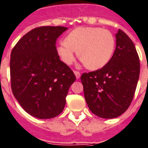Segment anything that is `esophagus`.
Returning <instances> with one entry per match:
<instances>
[{"label": "esophagus", "instance_id": "1", "mask_svg": "<svg viewBox=\"0 0 148 148\" xmlns=\"http://www.w3.org/2000/svg\"><path fill=\"white\" fill-rule=\"evenodd\" d=\"M74 74H75V76H76V77H77V79L80 78V77H81V73H80V72H78V71H74Z\"/></svg>", "mask_w": 148, "mask_h": 148}]
</instances>
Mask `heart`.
Segmentation results:
<instances>
[{"label":"heart","instance_id":"1","mask_svg":"<svg viewBox=\"0 0 148 148\" xmlns=\"http://www.w3.org/2000/svg\"><path fill=\"white\" fill-rule=\"evenodd\" d=\"M115 49V40L110 30L99 27H78L71 31L66 40L60 42L57 52L66 64L74 62L75 54L89 69L103 67L110 60Z\"/></svg>","mask_w":148,"mask_h":148}]
</instances>
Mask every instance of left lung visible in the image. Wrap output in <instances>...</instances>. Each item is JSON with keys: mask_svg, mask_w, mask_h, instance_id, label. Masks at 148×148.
<instances>
[{"mask_svg": "<svg viewBox=\"0 0 148 148\" xmlns=\"http://www.w3.org/2000/svg\"><path fill=\"white\" fill-rule=\"evenodd\" d=\"M140 60L134 44L121 29L116 34L114 55L103 68L81 76L89 110L103 119L124 113L132 103L140 76Z\"/></svg>", "mask_w": 148, "mask_h": 148, "instance_id": "1", "label": "left lung"}]
</instances>
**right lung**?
Returning <instances> with one entry per match:
<instances>
[{
    "instance_id": "add662e5",
    "label": "right lung",
    "mask_w": 148,
    "mask_h": 148,
    "mask_svg": "<svg viewBox=\"0 0 148 148\" xmlns=\"http://www.w3.org/2000/svg\"><path fill=\"white\" fill-rule=\"evenodd\" d=\"M67 27H40L18 40L11 52L12 93L30 115L55 118L64 109L74 72L60 60L56 42Z\"/></svg>"
}]
</instances>
